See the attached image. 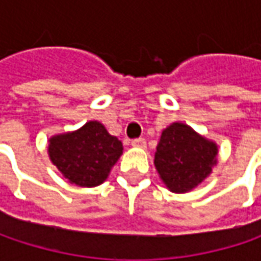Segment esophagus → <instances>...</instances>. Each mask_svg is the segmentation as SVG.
<instances>
[{
	"label": "esophagus",
	"mask_w": 261,
	"mask_h": 261,
	"mask_svg": "<svg viewBox=\"0 0 261 261\" xmlns=\"http://www.w3.org/2000/svg\"><path fill=\"white\" fill-rule=\"evenodd\" d=\"M130 145L134 146V148H145L146 141L144 138H136V139H132Z\"/></svg>",
	"instance_id": "34e87169"
}]
</instances>
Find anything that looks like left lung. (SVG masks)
Here are the masks:
<instances>
[{"label": "left lung", "instance_id": "8db88e82", "mask_svg": "<svg viewBox=\"0 0 261 261\" xmlns=\"http://www.w3.org/2000/svg\"><path fill=\"white\" fill-rule=\"evenodd\" d=\"M216 154L214 142L187 125L173 123L161 134L154 164L170 190L185 193L211 174Z\"/></svg>", "mask_w": 261, "mask_h": 261}]
</instances>
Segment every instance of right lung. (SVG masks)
I'll list each match as a JSON object with an SVG mask.
<instances>
[{"label":"right lung","instance_id":"add662e5","mask_svg":"<svg viewBox=\"0 0 261 261\" xmlns=\"http://www.w3.org/2000/svg\"><path fill=\"white\" fill-rule=\"evenodd\" d=\"M49 156L69 183L81 187L101 185L122 155V142L100 122H88L75 132L49 141Z\"/></svg>","mask_w":261,"mask_h":261}]
</instances>
